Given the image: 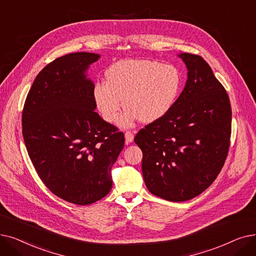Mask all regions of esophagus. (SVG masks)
Returning a JSON list of instances; mask_svg holds the SVG:
<instances>
[{
    "instance_id": "esophagus-1",
    "label": "esophagus",
    "mask_w": 256,
    "mask_h": 256,
    "mask_svg": "<svg viewBox=\"0 0 256 256\" xmlns=\"http://www.w3.org/2000/svg\"><path fill=\"white\" fill-rule=\"evenodd\" d=\"M125 140L127 142H132L133 140H134V136H133V133L130 131H127L125 133Z\"/></svg>"
}]
</instances>
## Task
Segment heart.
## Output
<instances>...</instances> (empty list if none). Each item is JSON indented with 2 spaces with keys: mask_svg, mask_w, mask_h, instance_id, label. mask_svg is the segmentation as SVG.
<instances>
[{
  "mask_svg": "<svg viewBox=\"0 0 256 256\" xmlns=\"http://www.w3.org/2000/svg\"><path fill=\"white\" fill-rule=\"evenodd\" d=\"M105 80L94 88L96 107L107 123H114L124 100L127 109L118 122L123 128L136 118L151 124L166 116L175 106L182 86L176 66L148 59L120 60L107 68Z\"/></svg>",
  "mask_w": 256,
  "mask_h": 256,
  "instance_id": "1",
  "label": "heart"
}]
</instances>
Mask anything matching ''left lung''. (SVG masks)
<instances>
[{
    "label": "left lung",
    "mask_w": 256,
    "mask_h": 256,
    "mask_svg": "<svg viewBox=\"0 0 256 256\" xmlns=\"http://www.w3.org/2000/svg\"><path fill=\"white\" fill-rule=\"evenodd\" d=\"M188 80L166 116L134 138L142 151V171L150 192L168 201L192 199L222 170L231 134V107L223 85L198 55L180 53Z\"/></svg>",
    "instance_id": "left-lung-1"
}]
</instances>
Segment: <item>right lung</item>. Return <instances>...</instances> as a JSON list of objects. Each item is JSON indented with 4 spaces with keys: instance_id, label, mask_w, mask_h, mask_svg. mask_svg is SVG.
<instances>
[{
    "instance_id": "add662e5",
    "label": "right lung",
    "mask_w": 256,
    "mask_h": 256,
    "mask_svg": "<svg viewBox=\"0 0 256 256\" xmlns=\"http://www.w3.org/2000/svg\"><path fill=\"white\" fill-rule=\"evenodd\" d=\"M101 56L70 53L36 76L24 105L22 136L46 186L68 202L88 205L112 186V168L125 138L96 110L90 66Z\"/></svg>"
}]
</instances>
